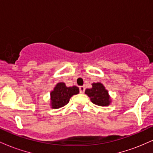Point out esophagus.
Segmentation results:
<instances>
[{"mask_svg":"<svg viewBox=\"0 0 153 153\" xmlns=\"http://www.w3.org/2000/svg\"><path fill=\"white\" fill-rule=\"evenodd\" d=\"M79 89H80V92L81 93V94H83L84 91H85V87H84V86H80Z\"/></svg>","mask_w":153,"mask_h":153,"instance_id":"esophagus-1","label":"esophagus"}]
</instances>
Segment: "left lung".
Listing matches in <instances>:
<instances>
[{
    "mask_svg": "<svg viewBox=\"0 0 153 153\" xmlns=\"http://www.w3.org/2000/svg\"><path fill=\"white\" fill-rule=\"evenodd\" d=\"M91 85V88L85 91V94L88 96L91 102L99 106H109L112 100L104 85L101 82H94Z\"/></svg>",
    "mask_w": 153,
    "mask_h": 153,
    "instance_id": "8db88e82",
    "label": "left lung"
}]
</instances>
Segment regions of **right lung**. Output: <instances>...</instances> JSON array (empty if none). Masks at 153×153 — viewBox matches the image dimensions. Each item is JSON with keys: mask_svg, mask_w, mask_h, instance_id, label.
Returning a JSON list of instances; mask_svg holds the SVG:
<instances>
[{"mask_svg": "<svg viewBox=\"0 0 153 153\" xmlns=\"http://www.w3.org/2000/svg\"><path fill=\"white\" fill-rule=\"evenodd\" d=\"M79 94V88L75 86L67 87L63 82L56 84L54 89L50 92V107L52 108H59L69 102L70 99Z\"/></svg>", "mask_w": 153, "mask_h": 153, "instance_id": "right-lung-1", "label": "right lung"}]
</instances>
